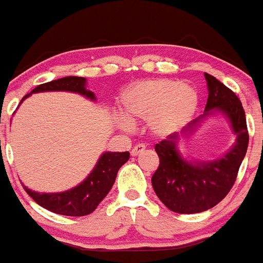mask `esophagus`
Instances as JSON below:
<instances>
[{"mask_svg": "<svg viewBox=\"0 0 263 263\" xmlns=\"http://www.w3.org/2000/svg\"><path fill=\"white\" fill-rule=\"evenodd\" d=\"M144 150H146V146H144V144H136L135 147L132 148L131 156H132V157L139 156V154H142V153H143Z\"/></svg>", "mask_w": 263, "mask_h": 263, "instance_id": "34e87169", "label": "esophagus"}]
</instances>
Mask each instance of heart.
I'll list each match as a JSON object with an SVG mask.
<instances>
[{"label":"heart","instance_id":"obj_1","mask_svg":"<svg viewBox=\"0 0 263 263\" xmlns=\"http://www.w3.org/2000/svg\"><path fill=\"white\" fill-rule=\"evenodd\" d=\"M121 103L125 116L116 119L121 129H131L132 121H144L154 138L165 139L181 131L191 121L199 97L188 83L154 79L128 88Z\"/></svg>","mask_w":263,"mask_h":263}]
</instances>
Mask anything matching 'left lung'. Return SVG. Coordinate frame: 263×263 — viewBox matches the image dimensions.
<instances>
[{"label": "left lung", "instance_id": "8db88e82", "mask_svg": "<svg viewBox=\"0 0 263 263\" xmlns=\"http://www.w3.org/2000/svg\"><path fill=\"white\" fill-rule=\"evenodd\" d=\"M208 83V103L203 115L156 144L160 166L152 184L162 203L175 213L194 214L214 208L224 199L235 184L237 172L249 147V132L245 109L232 90L214 76L204 73ZM212 115H222L237 136L228 152L213 160H190L179 152V143L189 138Z\"/></svg>", "mask_w": 263, "mask_h": 263}]
</instances>
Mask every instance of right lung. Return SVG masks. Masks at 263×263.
I'll return each instance as SVG.
<instances>
[{"mask_svg": "<svg viewBox=\"0 0 263 263\" xmlns=\"http://www.w3.org/2000/svg\"><path fill=\"white\" fill-rule=\"evenodd\" d=\"M46 91H68L83 95L90 101H97L95 94L87 88V80L80 76H65L61 79L51 80L49 83L35 87L30 94H27L20 103L31 94L46 92ZM129 160V153L105 152L97 161L94 169L88 173L86 179L76 187L61 192H36L26 188L27 194L42 208L49 212L57 213L61 216L82 217L87 216L97 209L101 200L107 195L115 184L119 169Z\"/></svg>", "mask_w": 263, "mask_h": 263, "instance_id": "obj_1", "label": "right lung"}]
</instances>
